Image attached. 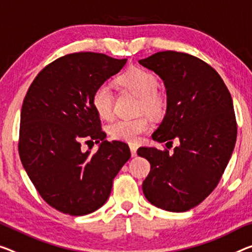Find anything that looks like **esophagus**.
Listing matches in <instances>:
<instances>
[{
	"label": "esophagus",
	"mask_w": 252,
	"mask_h": 252,
	"mask_svg": "<svg viewBox=\"0 0 252 252\" xmlns=\"http://www.w3.org/2000/svg\"><path fill=\"white\" fill-rule=\"evenodd\" d=\"M129 149H130L131 157H136L137 156V145L129 144Z\"/></svg>",
	"instance_id": "1"
}]
</instances>
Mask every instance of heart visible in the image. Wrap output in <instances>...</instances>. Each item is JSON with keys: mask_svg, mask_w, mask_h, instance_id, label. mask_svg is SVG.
Segmentation results:
<instances>
[{"mask_svg": "<svg viewBox=\"0 0 252 252\" xmlns=\"http://www.w3.org/2000/svg\"><path fill=\"white\" fill-rule=\"evenodd\" d=\"M121 86L139 96V110L158 116L166 107V95L158 89V79L152 72L141 67H130L118 79ZM114 94L106 83L99 84L91 96V103L95 113L103 119H110L114 115ZM152 127L145 116L134 119H118L108 127L110 136L129 143H136L139 137Z\"/></svg>", "mask_w": 252, "mask_h": 252, "instance_id": "heart-1", "label": "heart"}]
</instances>
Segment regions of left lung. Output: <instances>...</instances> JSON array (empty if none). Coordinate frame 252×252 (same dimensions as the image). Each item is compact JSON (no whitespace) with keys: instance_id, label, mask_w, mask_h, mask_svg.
<instances>
[{"instance_id":"8db88e82","label":"left lung","mask_w":252,"mask_h":252,"mask_svg":"<svg viewBox=\"0 0 252 252\" xmlns=\"http://www.w3.org/2000/svg\"><path fill=\"white\" fill-rule=\"evenodd\" d=\"M138 62L166 89V114L152 138L179 142L173 153L137 150L151 164L143 192L161 210L189 211L214 190L233 152L238 129L231 94L219 73L190 54L166 50Z\"/></svg>"}]
</instances>
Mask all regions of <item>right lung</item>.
I'll use <instances>...</instances> for the list:
<instances>
[{"instance_id":"1","label":"right lung","mask_w":252,"mask_h":252,"mask_svg":"<svg viewBox=\"0 0 252 252\" xmlns=\"http://www.w3.org/2000/svg\"><path fill=\"white\" fill-rule=\"evenodd\" d=\"M126 62L99 53L67 54L38 73L23 100L22 165L42 199L64 214L87 215L101 207L130 158L126 143L104 139L91 103L94 89ZM94 140L102 142L95 154L80 150L81 142Z\"/></svg>"}]
</instances>
